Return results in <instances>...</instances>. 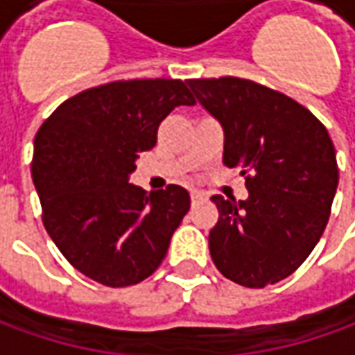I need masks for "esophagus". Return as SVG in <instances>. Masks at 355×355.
<instances>
[{"mask_svg":"<svg viewBox=\"0 0 355 355\" xmlns=\"http://www.w3.org/2000/svg\"><path fill=\"white\" fill-rule=\"evenodd\" d=\"M190 196H192V203H198V201H203V200H205V198H207L205 193L198 192V190H193V192L190 193Z\"/></svg>","mask_w":355,"mask_h":355,"instance_id":"1","label":"esophagus"}]
</instances>
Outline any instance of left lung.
Wrapping results in <instances>:
<instances>
[{
    "label": "left lung",
    "instance_id": "obj_1",
    "mask_svg": "<svg viewBox=\"0 0 355 355\" xmlns=\"http://www.w3.org/2000/svg\"><path fill=\"white\" fill-rule=\"evenodd\" d=\"M224 131L223 163L241 169L249 198L213 196L209 251L218 272L251 289L282 282L312 253L338 186L336 152L310 110L251 80H188Z\"/></svg>",
    "mask_w": 355,
    "mask_h": 355
}]
</instances>
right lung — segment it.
I'll list each match as a JSON object with an SVG mask.
<instances>
[{
  "mask_svg": "<svg viewBox=\"0 0 355 355\" xmlns=\"http://www.w3.org/2000/svg\"><path fill=\"white\" fill-rule=\"evenodd\" d=\"M193 104L180 80L114 81L68 98L43 121L32 159L43 226L83 275L127 287L162 264L190 193L177 184L148 193L129 177L163 119Z\"/></svg>",
  "mask_w": 355,
  "mask_h": 355,
  "instance_id": "add662e5",
  "label": "right lung"
}]
</instances>
